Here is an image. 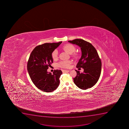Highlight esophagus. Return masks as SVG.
<instances>
[{
  "instance_id": "1",
  "label": "esophagus",
  "mask_w": 129,
  "mask_h": 129,
  "mask_svg": "<svg viewBox=\"0 0 129 129\" xmlns=\"http://www.w3.org/2000/svg\"><path fill=\"white\" fill-rule=\"evenodd\" d=\"M70 72L69 70H62V73H68Z\"/></svg>"
}]
</instances>
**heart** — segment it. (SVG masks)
I'll use <instances>...</instances> for the list:
<instances>
[{"instance_id": "heart-1", "label": "heart", "mask_w": 129, "mask_h": 129, "mask_svg": "<svg viewBox=\"0 0 129 129\" xmlns=\"http://www.w3.org/2000/svg\"><path fill=\"white\" fill-rule=\"evenodd\" d=\"M62 49L64 51L70 54L74 60H77L79 58V53L75 51L76 47L74 45L71 44H67L62 47ZM51 56L54 60H56L58 58V51L57 50H55L51 54ZM72 62L70 60H66L60 62L58 63V66L62 68L68 69L70 67Z\"/></svg>"}]
</instances>
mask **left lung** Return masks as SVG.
<instances>
[{"instance_id":"left-lung-1","label":"left lung","mask_w":129,"mask_h":129,"mask_svg":"<svg viewBox=\"0 0 129 129\" xmlns=\"http://www.w3.org/2000/svg\"><path fill=\"white\" fill-rule=\"evenodd\" d=\"M68 42L79 46L82 51L77 68H83L84 72L80 73L75 70L77 75L74 78V84L81 89L92 87L98 81L101 71V61L97 50L91 44L84 40L77 39Z\"/></svg>"}]
</instances>
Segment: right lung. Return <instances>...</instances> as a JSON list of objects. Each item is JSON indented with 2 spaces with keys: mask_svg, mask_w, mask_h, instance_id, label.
Masks as SVG:
<instances>
[{
  "mask_svg": "<svg viewBox=\"0 0 129 129\" xmlns=\"http://www.w3.org/2000/svg\"><path fill=\"white\" fill-rule=\"evenodd\" d=\"M62 42L46 43L37 46L28 59L27 70L31 80L39 89L44 92H52L60 84L62 71L55 70L52 74L47 69L53 62L51 54Z\"/></svg>",
  "mask_w": 129,
  "mask_h": 129,
  "instance_id": "obj_1",
  "label": "right lung"
}]
</instances>
